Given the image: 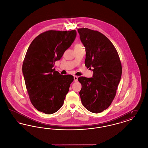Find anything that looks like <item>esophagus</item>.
Segmentation results:
<instances>
[{
	"instance_id": "34e87169",
	"label": "esophagus",
	"mask_w": 148,
	"mask_h": 148,
	"mask_svg": "<svg viewBox=\"0 0 148 148\" xmlns=\"http://www.w3.org/2000/svg\"><path fill=\"white\" fill-rule=\"evenodd\" d=\"M77 78H78V77H77V76H74V81L75 82H77Z\"/></svg>"
}]
</instances>
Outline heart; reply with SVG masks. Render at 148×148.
I'll return each mask as SVG.
<instances>
[{"mask_svg":"<svg viewBox=\"0 0 148 148\" xmlns=\"http://www.w3.org/2000/svg\"><path fill=\"white\" fill-rule=\"evenodd\" d=\"M83 48V45L80 43H77L74 46V49H78V48Z\"/></svg>","mask_w":148,"mask_h":148,"instance_id":"1","label":"heart"}]
</instances>
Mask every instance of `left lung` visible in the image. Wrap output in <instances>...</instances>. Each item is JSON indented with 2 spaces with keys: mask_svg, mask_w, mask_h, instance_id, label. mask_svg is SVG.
<instances>
[{
  "mask_svg": "<svg viewBox=\"0 0 148 148\" xmlns=\"http://www.w3.org/2000/svg\"><path fill=\"white\" fill-rule=\"evenodd\" d=\"M77 31L86 50L85 65L93 71L92 77H78L82 103L89 112L101 113L116 95L122 73L119 56L113 43L98 31L86 28Z\"/></svg>",
  "mask_w": 148,
  "mask_h": 148,
  "instance_id": "1",
  "label": "left lung"
}]
</instances>
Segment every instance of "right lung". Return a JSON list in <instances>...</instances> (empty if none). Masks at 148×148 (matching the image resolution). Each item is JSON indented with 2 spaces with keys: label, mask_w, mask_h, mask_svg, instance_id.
Here are the masks:
<instances>
[{
  "label": "right lung",
  "mask_w": 148,
  "mask_h": 148,
  "mask_svg": "<svg viewBox=\"0 0 148 148\" xmlns=\"http://www.w3.org/2000/svg\"><path fill=\"white\" fill-rule=\"evenodd\" d=\"M76 35L75 30H48L37 36L29 47L22 71L30 101L39 112L51 114L63 105L74 77L61 75L53 66Z\"/></svg>",
  "instance_id": "add662e5"
}]
</instances>
